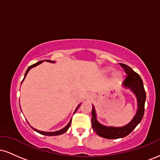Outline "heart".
I'll return each instance as SVG.
<instances>
[{
  "mask_svg": "<svg viewBox=\"0 0 160 160\" xmlns=\"http://www.w3.org/2000/svg\"><path fill=\"white\" fill-rule=\"evenodd\" d=\"M121 78V74L120 72H116L114 74H113V79L115 80H119Z\"/></svg>",
  "mask_w": 160,
  "mask_h": 160,
  "instance_id": "obj_1",
  "label": "heart"
}]
</instances>
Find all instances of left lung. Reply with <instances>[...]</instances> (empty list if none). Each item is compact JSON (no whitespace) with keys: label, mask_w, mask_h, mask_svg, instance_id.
Listing matches in <instances>:
<instances>
[{"label":"left lung","mask_w":160,"mask_h":160,"mask_svg":"<svg viewBox=\"0 0 160 160\" xmlns=\"http://www.w3.org/2000/svg\"><path fill=\"white\" fill-rule=\"evenodd\" d=\"M121 67L124 69L126 76L123 81V85L129 88L135 93L138 101V111L132 120L123 127H108L102 126L96 120L94 107L92 109V127L97 135L108 139H117L127 136L128 134L135 129L138 124L141 122L144 113V104L146 100L144 84L138 74L133 71L129 66L120 63Z\"/></svg>","instance_id":"1"}]
</instances>
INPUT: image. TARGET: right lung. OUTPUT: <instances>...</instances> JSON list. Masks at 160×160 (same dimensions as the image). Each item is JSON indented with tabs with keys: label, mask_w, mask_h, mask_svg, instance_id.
Masks as SVG:
<instances>
[{
	"label": "right lung",
	"mask_w": 160,
	"mask_h": 160,
	"mask_svg": "<svg viewBox=\"0 0 160 160\" xmlns=\"http://www.w3.org/2000/svg\"><path fill=\"white\" fill-rule=\"evenodd\" d=\"M45 61L49 62H52V63H53V62H54V61H51V60H45ZM43 62V61H40V62H37V63H35V64H34V65H32L29 66V67L28 68V69H27L26 72H25V77H24V79H25V76H26L27 74H28V71H29V70H30L31 68H32L35 67V66H37L38 65H40V64L41 63V62ZM24 79H23V80H24ZM23 80H22V81H23ZM80 105H78V107L77 108V109L75 110V111H77V110L78 109V108L80 107ZM71 121H70V122H69V123L68 124L67 126H66L65 128H62V129H61V130H59V131H57V132H47L39 131V130H37V129H35V128H34L33 127H32V126H31V127H32V128H34V131H36L37 132H38V133H40V134H42V135H48V136H54V135H62V134H63V133L66 132L68 131V129L69 126H71Z\"/></svg>",
	"instance_id": "obj_1"
}]
</instances>
